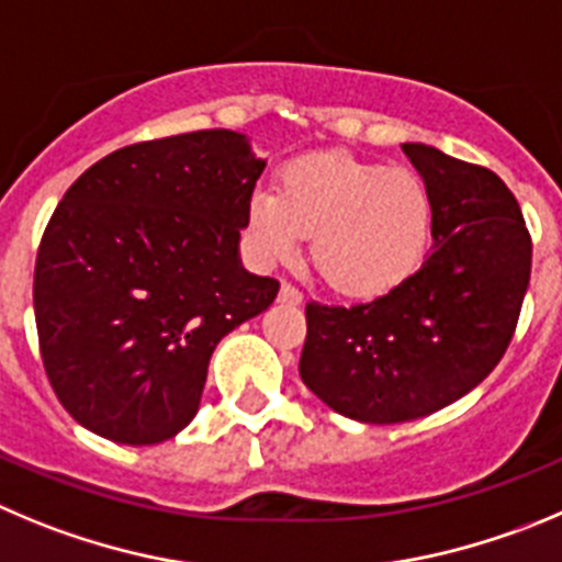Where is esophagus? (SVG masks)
<instances>
[{"label": "esophagus", "mask_w": 562, "mask_h": 562, "mask_svg": "<svg viewBox=\"0 0 562 562\" xmlns=\"http://www.w3.org/2000/svg\"><path fill=\"white\" fill-rule=\"evenodd\" d=\"M302 291H299L296 285H291V282H282L280 288V302H288V305H299L302 302Z\"/></svg>", "instance_id": "esophagus-1"}]
</instances>
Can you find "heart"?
Segmentation results:
<instances>
[{"label": "heart", "instance_id": "obj_1", "mask_svg": "<svg viewBox=\"0 0 562 562\" xmlns=\"http://www.w3.org/2000/svg\"><path fill=\"white\" fill-rule=\"evenodd\" d=\"M432 233V199L418 175L349 155L288 162L277 193H255L249 235L271 260L313 235V266L333 291L376 299L418 271Z\"/></svg>", "mask_w": 562, "mask_h": 562}]
</instances>
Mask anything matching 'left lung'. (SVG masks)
<instances>
[{"label": "left lung", "instance_id": "left-lung-1", "mask_svg": "<svg viewBox=\"0 0 562 562\" xmlns=\"http://www.w3.org/2000/svg\"><path fill=\"white\" fill-rule=\"evenodd\" d=\"M432 199V251L396 291L352 307L307 302L299 374L324 405L400 424L452 405L505 358L532 238L491 169L405 144Z\"/></svg>", "mask_w": 562, "mask_h": 562}]
</instances>
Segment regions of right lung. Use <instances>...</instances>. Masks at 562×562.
<instances>
[{
	"label": "right lung",
	"mask_w": 562,
	"mask_h": 562,
	"mask_svg": "<svg viewBox=\"0 0 562 562\" xmlns=\"http://www.w3.org/2000/svg\"><path fill=\"white\" fill-rule=\"evenodd\" d=\"M266 162L233 130L110 151L63 193L35 257L46 376L75 422L130 447L199 411L218 340L277 299L238 263Z\"/></svg>",
	"instance_id": "right-lung-1"
}]
</instances>
